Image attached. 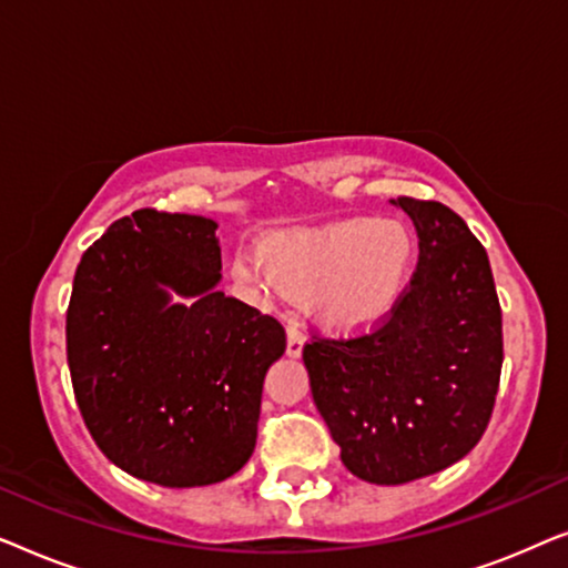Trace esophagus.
<instances>
[{
    "instance_id": "34e87169",
    "label": "esophagus",
    "mask_w": 568,
    "mask_h": 568,
    "mask_svg": "<svg viewBox=\"0 0 568 568\" xmlns=\"http://www.w3.org/2000/svg\"><path fill=\"white\" fill-rule=\"evenodd\" d=\"M302 348H305V336H302L297 325H290L286 328V356L297 359V356H302Z\"/></svg>"
}]
</instances>
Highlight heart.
<instances>
[{
  "mask_svg": "<svg viewBox=\"0 0 568 568\" xmlns=\"http://www.w3.org/2000/svg\"><path fill=\"white\" fill-rule=\"evenodd\" d=\"M414 263L416 240L406 224L352 216L271 232L258 258L235 255L232 276L255 294L307 297V313L321 328L359 336L395 313Z\"/></svg>",
  "mask_w": 568,
  "mask_h": 568,
  "instance_id": "obj_1",
  "label": "heart"
}]
</instances>
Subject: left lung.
I'll use <instances>...</instances> for the list:
<instances>
[{
    "instance_id": "1",
    "label": "left lung",
    "mask_w": 568,
    "mask_h": 568,
    "mask_svg": "<svg viewBox=\"0 0 568 568\" xmlns=\"http://www.w3.org/2000/svg\"><path fill=\"white\" fill-rule=\"evenodd\" d=\"M410 216L418 266L383 328L313 341L310 390L356 478L398 486L463 460L484 437L504 362L501 307L484 245L437 201L390 199Z\"/></svg>"
}]
</instances>
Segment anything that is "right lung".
I'll return each mask as SVG.
<instances>
[{"label":"right lung","instance_id":"add662e5","mask_svg":"<svg viewBox=\"0 0 568 568\" xmlns=\"http://www.w3.org/2000/svg\"><path fill=\"white\" fill-rule=\"evenodd\" d=\"M216 222L139 209L84 251L67 362L108 460L168 488L220 484L251 460L266 372L286 348L271 315L224 297Z\"/></svg>","mask_w":568,"mask_h":568}]
</instances>
